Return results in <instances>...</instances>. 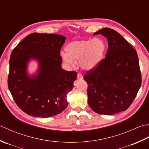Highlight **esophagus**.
I'll use <instances>...</instances> for the list:
<instances>
[{
  "label": "esophagus",
  "instance_id": "obj_1",
  "mask_svg": "<svg viewBox=\"0 0 149 149\" xmlns=\"http://www.w3.org/2000/svg\"><path fill=\"white\" fill-rule=\"evenodd\" d=\"M77 78H78V79H83L84 78L83 75L81 74V73H78V74H77Z\"/></svg>",
  "mask_w": 149,
  "mask_h": 149
}]
</instances>
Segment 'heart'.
I'll list each match as a JSON object with an SVG mask.
<instances>
[{
	"label": "heart",
	"instance_id": "b5f03b06",
	"mask_svg": "<svg viewBox=\"0 0 149 149\" xmlns=\"http://www.w3.org/2000/svg\"><path fill=\"white\" fill-rule=\"evenodd\" d=\"M65 53L62 54L63 61L73 65L74 60H78L80 68L85 71H91L98 66L106 51V44L101 38L93 40H74L67 44Z\"/></svg>",
	"mask_w": 149,
	"mask_h": 149
}]
</instances>
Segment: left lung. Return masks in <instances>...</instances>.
I'll return each instance as SVG.
<instances>
[{
    "mask_svg": "<svg viewBox=\"0 0 149 149\" xmlns=\"http://www.w3.org/2000/svg\"><path fill=\"white\" fill-rule=\"evenodd\" d=\"M107 38L105 58L84 77L88 84V104L95 113L111 115L127 110L141 87L137 53L120 33L103 28L93 35Z\"/></svg>",
    "mask_w": 149,
    "mask_h": 149,
    "instance_id": "1",
    "label": "left lung"
}]
</instances>
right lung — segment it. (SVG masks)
<instances>
[{
  "mask_svg": "<svg viewBox=\"0 0 149 149\" xmlns=\"http://www.w3.org/2000/svg\"><path fill=\"white\" fill-rule=\"evenodd\" d=\"M65 39L60 35L33 33L12 51L8 88L19 107L30 116H53L68 107L67 95L77 73L62 68L60 51ZM31 59L38 61L39 68L30 75L27 66Z\"/></svg>",
  "mask_w": 149,
  "mask_h": 149,
  "instance_id": "right-lung-1",
  "label": "right lung"
}]
</instances>
